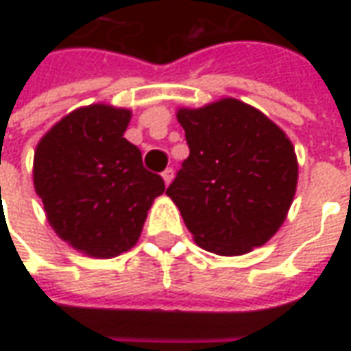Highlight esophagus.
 Returning a JSON list of instances; mask_svg holds the SVG:
<instances>
[{"mask_svg":"<svg viewBox=\"0 0 351 351\" xmlns=\"http://www.w3.org/2000/svg\"><path fill=\"white\" fill-rule=\"evenodd\" d=\"M161 178H163L165 186H169V184L173 182V178H175V171H173V169H165V171L161 173Z\"/></svg>","mask_w":351,"mask_h":351,"instance_id":"34e87169","label":"esophagus"}]
</instances>
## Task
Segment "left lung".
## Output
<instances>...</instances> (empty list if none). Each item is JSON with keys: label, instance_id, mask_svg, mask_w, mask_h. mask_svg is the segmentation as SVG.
<instances>
[{"label": "left lung", "instance_id": "left-lung-1", "mask_svg": "<svg viewBox=\"0 0 351 351\" xmlns=\"http://www.w3.org/2000/svg\"><path fill=\"white\" fill-rule=\"evenodd\" d=\"M190 156L167 195L203 250L244 256L269 243L293 203L299 163L293 143L259 108L221 97L180 107Z\"/></svg>", "mask_w": 351, "mask_h": 351}]
</instances>
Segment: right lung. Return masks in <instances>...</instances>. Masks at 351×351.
Wrapping results in <instances>:
<instances>
[{
  "mask_svg": "<svg viewBox=\"0 0 351 351\" xmlns=\"http://www.w3.org/2000/svg\"><path fill=\"white\" fill-rule=\"evenodd\" d=\"M130 120V108L93 103L58 120L35 146L34 188L50 228L88 258L131 250L165 191L123 137Z\"/></svg>",
  "mask_w": 351,
  "mask_h": 351,
  "instance_id": "1",
  "label": "right lung"
}]
</instances>
